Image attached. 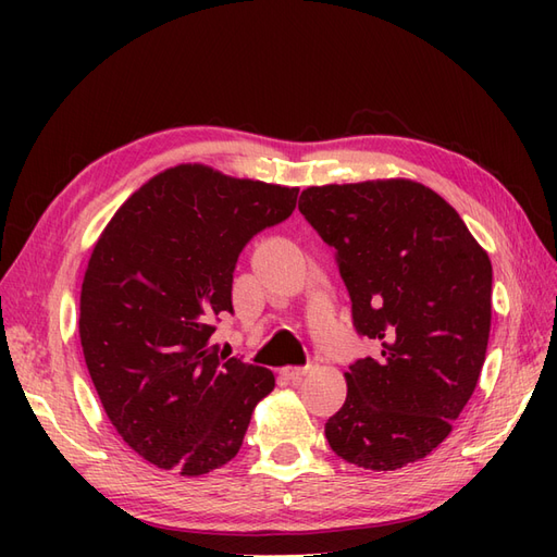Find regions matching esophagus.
<instances>
[{"label": "esophagus", "mask_w": 557, "mask_h": 557, "mask_svg": "<svg viewBox=\"0 0 557 557\" xmlns=\"http://www.w3.org/2000/svg\"><path fill=\"white\" fill-rule=\"evenodd\" d=\"M307 374H309V367H288V369H283V376L288 379V381H293V383H299Z\"/></svg>", "instance_id": "1"}]
</instances>
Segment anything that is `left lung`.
I'll list each match as a JSON object with an SVG mask.
<instances>
[{"instance_id":"left-lung-1","label":"left lung","mask_w":557,"mask_h":557,"mask_svg":"<svg viewBox=\"0 0 557 557\" xmlns=\"http://www.w3.org/2000/svg\"><path fill=\"white\" fill-rule=\"evenodd\" d=\"M299 211L334 248L356 332L381 344L348 367L332 450L374 471L425 458L481 376L491 258L444 197L407 178L307 188Z\"/></svg>"}]
</instances>
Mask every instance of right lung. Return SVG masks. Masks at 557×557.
<instances>
[{
	"instance_id": "right-lung-1",
	"label": "right lung",
	"mask_w": 557,
	"mask_h": 557,
	"mask_svg": "<svg viewBox=\"0 0 557 557\" xmlns=\"http://www.w3.org/2000/svg\"><path fill=\"white\" fill-rule=\"evenodd\" d=\"M299 188L178 164L144 183L97 239L78 334L99 401L144 460L201 476L239 453L264 367L211 346L239 252L295 211Z\"/></svg>"
}]
</instances>
